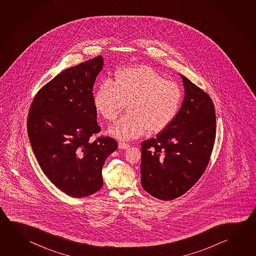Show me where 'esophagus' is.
Masks as SVG:
<instances>
[{
  "label": "esophagus",
  "instance_id": "obj_1",
  "mask_svg": "<svg viewBox=\"0 0 256 256\" xmlns=\"http://www.w3.org/2000/svg\"><path fill=\"white\" fill-rule=\"evenodd\" d=\"M128 148H130L128 144L125 143V142H120L118 143V148H120V149H128Z\"/></svg>",
  "mask_w": 256,
  "mask_h": 256
}]
</instances>
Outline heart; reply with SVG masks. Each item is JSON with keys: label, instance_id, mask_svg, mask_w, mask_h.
Wrapping results in <instances>:
<instances>
[{"label": "heart", "instance_id": "1", "mask_svg": "<svg viewBox=\"0 0 256 256\" xmlns=\"http://www.w3.org/2000/svg\"><path fill=\"white\" fill-rule=\"evenodd\" d=\"M184 98L182 87L166 81L161 74L146 66L125 68L115 80L102 82L94 94V105L104 120L114 122L108 132L120 140L138 138L148 130L156 133L170 125L179 112Z\"/></svg>", "mask_w": 256, "mask_h": 256}]
</instances>
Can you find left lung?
Listing matches in <instances>:
<instances>
[{
    "instance_id": "1",
    "label": "left lung",
    "mask_w": 256,
    "mask_h": 256,
    "mask_svg": "<svg viewBox=\"0 0 256 256\" xmlns=\"http://www.w3.org/2000/svg\"><path fill=\"white\" fill-rule=\"evenodd\" d=\"M185 96L169 126L141 143V184L162 200L184 195L206 170L216 138L215 107L210 95L182 76Z\"/></svg>"
}]
</instances>
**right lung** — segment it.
Segmentation results:
<instances>
[{"label":"right lung","mask_w":256,"mask_h":256,"mask_svg":"<svg viewBox=\"0 0 256 256\" xmlns=\"http://www.w3.org/2000/svg\"><path fill=\"white\" fill-rule=\"evenodd\" d=\"M102 56L68 68L38 92L28 116V134L43 172L63 192L86 197L102 187V170L117 141L99 133L92 87Z\"/></svg>","instance_id":"1"}]
</instances>
